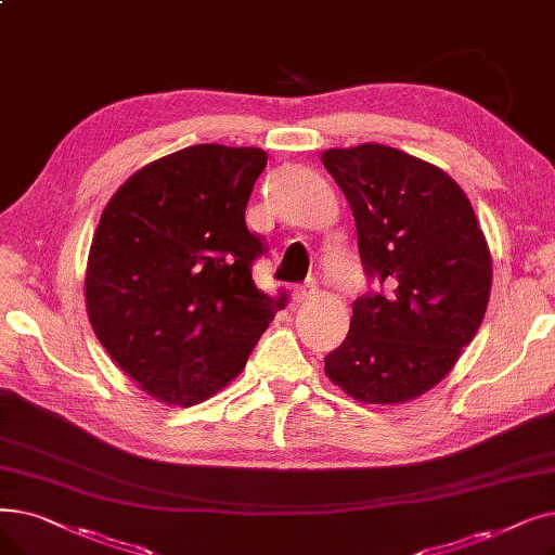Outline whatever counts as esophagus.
<instances>
[{
	"label": "esophagus",
	"instance_id": "1",
	"mask_svg": "<svg viewBox=\"0 0 555 555\" xmlns=\"http://www.w3.org/2000/svg\"><path fill=\"white\" fill-rule=\"evenodd\" d=\"M315 293H318V283L315 281H308L304 285H295L293 287V299L297 304H301V301H308L310 297H315Z\"/></svg>",
	"mask_w": 555,
	"mask_h": 555
}]
</instances>
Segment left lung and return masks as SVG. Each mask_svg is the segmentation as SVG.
<instances>
[{
    "mask_svg": "<svg viewBox=\"0 0 555 555\" xmlns=\"http://www.w3.org/2000/svg\"><path fill=\"white\" fill-rule=\"evenodd\" d=\"M351 206L376 291L353 301L326 376L363 403H403L440 383L483 322L492 258L474 208L449 175L385 144L322 154Z\"/></svg>",
    "mask_w": 555,
    "mask_h": 555,
    "instance_id": "8db88e82",
    "label": "left lung"
}]
</instances>
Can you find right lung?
Listing matches in <instances>:
<instances>
[{
  "label": "right lung",
  "instance_id": "add662e5",
  "mask_svg": "<svg viewBox=\"0 0 555 555\" xmlns=\"http://www.w3.org/2000/svg\"><path fill=\"white\" fill-rule=\"evenodd\" d=\"M264 165L258 147L195 144L144 165L102 212L88 318L119 370L163 403L222 390L287 301L251 279L268 247L245 210Z\"/></svg>",
  "mask_w": 555,
  "mask_h": 555
}]
</instances>
